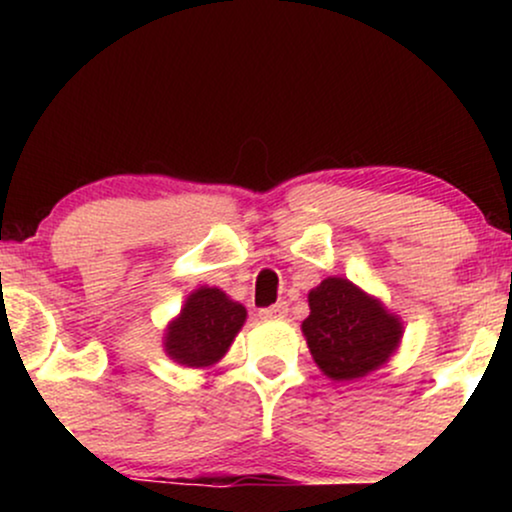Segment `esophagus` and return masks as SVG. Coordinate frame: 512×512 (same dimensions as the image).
Returning a JSON list of instances; mask_svg holds the SVG:
<instances>
[{"label":"esophagus","instance_id":"esophagus-1","mask_svg":"<svg viewBox=\"0 0 512 512\" xmlns=\"http://www.w3.org/2000/svg\"><path fill=\"white\" fill-rule=\"evenodd\" d=\"M286 313H289V305H286L284 301L269 305V308H262L260 310V317L262 320H281V317H286Z\"/></svg>","mask_w":512,"mask_h":512}]
</instances>
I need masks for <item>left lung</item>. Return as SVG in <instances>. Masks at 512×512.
Wrapping results in <instances>:
<instances>
[{"label":"left lung","instance_id":"1","mask_svg":"<svg viewBox=\"0 0 512 512\" xmlns=\"http://www.w3.org/2000/svg\"><path fill=\"white\" fill-rule=\"evenodd\" d=\"M301 330L317 368L344 383L378 370L397 351L402 322L378 298L344 276H327L308 293Z\"/></svg>","mask_w":512,"mask_h":512}]
</instances>
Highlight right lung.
<instances>
[{
	"label": "right lung",
	"instance_id": "obj_1",
	"mask_svg": "<svg viewBox=\"0 0 512 512\" xmlns=\"http://www.w3.org/2000/svg\"><path fill=\"white\" fill-rule=\"evenodd\" d=\"M248 310L231 301L221 289L192 291L180 315L166 327L163 349L187 368H209L221 361L243 327Z\"/></svg>",
	"mask_w": 512,
	"mask_h": 512
}]
</instances>
